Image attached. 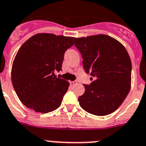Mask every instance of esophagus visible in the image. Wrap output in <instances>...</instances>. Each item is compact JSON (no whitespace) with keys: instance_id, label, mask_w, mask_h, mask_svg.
Returning <instances> with one entry per match:
<instances>
[{"instance_id":"1","label":"esophagus","mask_w":146,"mask_h":146,"mask_svg":"<svg viewBox=\"0 0 146 146\" xmlns=\"http://www.w3.org/2000/svg\"><path fill=\"white\" fill-rule=\"evenodd\" d=\"M70 85H75V84H77L76 81H73V82H70Z\"/></svg>"}]
</instances>
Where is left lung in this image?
Wrapping results in <instances>:
<instances>
[{"label":"left lung","mask_w":146,"mask_h":146,"mask_svg":"<svg viewBox=\"0 0 146 146\" xmlns=\"http://www.w3.org/2000/svg\"><path fill=\"white\" fill-rule=\"evenodd\" d=\"M83 58L85 73H90V85L78 99L85 111L106 116L118 108L131 89V62L125 46L106 35L73 38Z\"/></svg>","instance_id":"obj_1"}]
</instances>
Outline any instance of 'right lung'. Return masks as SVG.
Here are the masks:
<instances>
[{
    "instance_id": "add662e5",
    "label": "right lung",
    "mask_w": 146,
    "mask_h": 146,
    "mask_svg": "<svg viewBox=\"0 0 146 146\" xmlns=\"http://www.w3.org/2000/svg\"><path fill=\"white\" fill-rule=\"evenodd\" d=\"M73 45L72 37L50 33L36 34L22 44L13 61L11 78L26 107L46 113L61 105L70 84L54 73L62 70L64 52Z\"/></svg>"
}]
</instances>
